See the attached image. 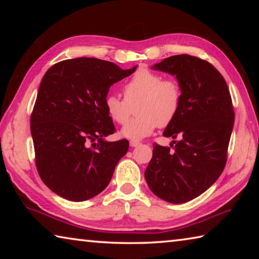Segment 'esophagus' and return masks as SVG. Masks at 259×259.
<instances>
[{"label":"esophagus","instance_id":"34e87169","mask_svg":"<svg viewBox=\"0 0 259 259\" xmlns=\"http://www.w3.org/2000/svg\"><path fill=\"white\" fill-rule=\"evenodd\" d=\"M139 142L138 140H130V146L131 147H136V146H138L139 145Z\"/></svg>","mask_w":259,"mask_h":259}]
</instances>
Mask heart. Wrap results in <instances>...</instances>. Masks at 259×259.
I'll list each match as a JSON object with an SVG mask.
<instances>
[{
	"mask_svg": "<svg viewBox=\"0 0 259 259\" xmlns=\"http://www.w3.org/2000/svg\"><path fill=\"white\" fill-rule=\"evenodd\" d=\"M124 99L109 95L105 99L107 115L117 124H125L136 102L138 115L121 130L123 137L137 140L151 135L155 126H165L177 116L182 105V88L172 77H162L150 69H139L123 87Z\"/></svg>",
	"mask_w": 259,
	"mask_h": 259,
	"instance_id": "b5f03b06",
	"label": "heart"
}]
</instances>
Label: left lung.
Returning <instances> with one entry per match:
<instances>
[{
	"instance_id": "1",
	"label": "left lung",
	"mask_w": 259,
	"mask_h": 259,
	"mask_svg": "<svg viewBox=\"0 0 259 259\" xmlns=\"http://www.w3.org/2000/svg\"><path fill=\"white\" fill-rule=\"evenodd\" d=\"M153 68L176 75L183 98L177 116L163 131L175 140L170 147L154 144L145 179L156 196L179 204L202 194L222 175L234 109L226 81L207 60L177 55Z\"/></svg>"
}]
</instances>
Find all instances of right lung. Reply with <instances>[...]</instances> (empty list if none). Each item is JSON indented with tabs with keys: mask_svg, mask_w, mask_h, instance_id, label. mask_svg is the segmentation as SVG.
I'll use <instances>...</instances> for the list:
<instances>
[{
	"mask_svg": "<svg viewBox=\"0 0 259 259\" xmlns=\"http://www.w3.org/2000/svg\"><path fill=\"white\" fill-rule=\"evenodd\" d=\"M136 71L97 58L67 59L48 69L30 115L35 164L42 182L61 198L81 202L103 192L129 142L115 133L105 109L112 84Z\"/></svg>",
	"mask_w": 259,
	"mask_h": 259,
	"instance_id": "right-lung-1",
	"label": "right lung"
}]
</instances>
